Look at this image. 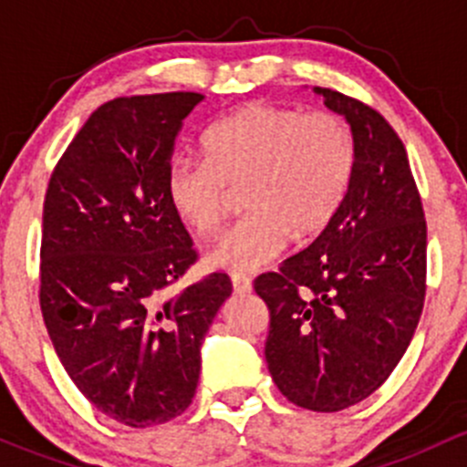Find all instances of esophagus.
I'll use <instances>...</instances> for the list:
<instances>
[{
  "instance_id": "obj_1",
  "label": "esophagus",
  "mask_w": 467,
  "mask_h": 467,
  "mask_svg": "<svg viewBox=\"0 0 467 467\" xmlns=\"http://www.w3.org/2000/svg\"><path fill=\"white\" fill-rule=\"evenodd\" d=\"M230 280H233L234 294H248L251 291V277L244 275V273H233Z\"/></svg>"
}]
</instances>
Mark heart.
<instances>
[{
  "label": "heart",
  "instance_id": "obj_1",
  "mask_svg": "<svg viewBox=\"0 0 467 467\" xmlns=\"http://www.w3.org/2000/svg\"><path fill=\"white\" fill-rule=\"evenodd\" d=\"M203 158H176L167 171L173 214L199 237H212L225 216L228 188L244 185L248 210L205 262L255 271L298 242L323 233L341 210L357 167L350 124L334 112L251 103L205 130Z\"/></svg>",
  "mask_w": 467,
  "mask_h": 467
}]
</instances>
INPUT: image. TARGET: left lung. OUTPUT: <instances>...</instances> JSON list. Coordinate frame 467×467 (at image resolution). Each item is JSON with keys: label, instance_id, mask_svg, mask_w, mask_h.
I'll use <instances>...</instances> for the list:
<instances>
[{"label": "left lung", "instance_id": "1", "mask_svg": "<svg viewBox=\"0 0 467 467\" xmlns=\"http://www.w3.org/2000/svg\"><path fill=\"white\" fill-rule=\"evenodd\" d=\"M350 124L357 167L332 223L262 273L268 373L289 402L341 411L393 373L425 303L427 223L407 150L389 121L337 89L314 88Z\"/></svg>", "mask_w": 467, "mask_h": 467}]
</instances>
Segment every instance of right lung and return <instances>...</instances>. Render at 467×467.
<instances>
[{"label":"right lung","mask_w":467,"mask_h":467,"mask_svg":"<svg viewBox=\"0 0 467 467\" xmlns=\"http://www.w3.org/2000/svg\"><path fill=\"white\" fill-rule=\"evenodd\" d=\"M199 92L103 103L51 173L42 212L40 309L60 364L112 420L162 425L192 404L201 343L233 294L210 273L169 286L196 262L167 199V171Z\"/></svg>","instance_id":"1"}]
</instances>
